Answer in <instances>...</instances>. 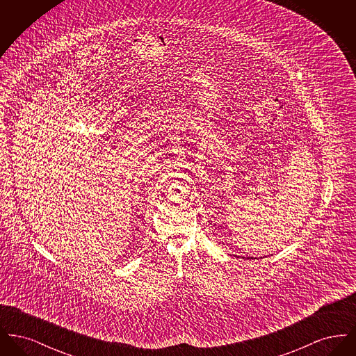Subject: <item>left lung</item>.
<instances>
[{"label": "left lung", "instance_id": "obj_1", "mask_svg": "<svg viewBox=\"0 0 356 356\" xmlns=\"http://www.w3.org/2000/svg\"><path fill=\"white\" fill-rule=\"evenodd\" d=\"M244 259V257H243ZM247 259H252V257H247Z\"/></svg>", "mask_w": 356, "mask_h": 356}]
</instances>
